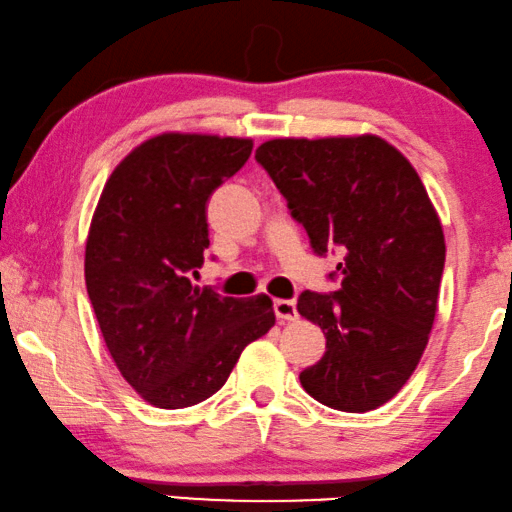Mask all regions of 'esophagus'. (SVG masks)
<instances>
[{
  "label": "esophagus",
  "mask_w": 512,
  "mask_h": 512,
  "mask_svg": "<svg viewBox=\"0 0 512 512\" xmlns=\"http://www.w3.org/2000/svg\"><path fill=\"white\" fill-rule=\"evenodd\" d=\"M273 313H276V318L280 322H292V320L299 318L294 301H287V299H276V301H273Z\"/></svg>",
  "instance_id": "1"
}]
</instances>
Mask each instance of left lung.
<instances>
[{
	"label": "left lung",
	"instance_id": "left-lung-1",
	"mask_svg": "<svg viewBox=\"0 0 512 512\" xmlns=\"http://www.w3.org/2000/svg\"><path fill=\"white\" fill-rule=\"evenodd\" d=\"M255 157L315 253H345L341 290L299 297V315L327 338L301 387L345 413L383 406L420 364L438 311L445 236L427 187L376 134L271 139Z\"/></svg>",
	"mask_w": 512,
	"mask_h": 512
}]
</instances>
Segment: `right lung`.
<instances>
[{
	"label": "right lung",
	"mask_w": 512,
	"mask_h": 512,
	"mask_svg": "<svg viewBox=\"0 0 512 512\" xmlns=\"http://www.w3.org/2000/svg\"><path fill=\"white\" fill-rule=\"evenodd\" d=\"M253 139L164 132L106 181L85 241V285L120 376L157 408H187L227 383L243 348L273 327V301L192 285L208 248L206 204Z\"/></svg>",
	"instance_id": "1"
}]
</instances>
